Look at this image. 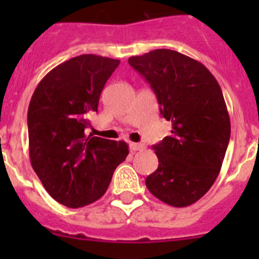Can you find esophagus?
I'll return each mask as SVG.
<instances>
[{
    "label": "esophagus",
    "mask_w": 259,
    "mask_h": 259,
    "mask_svg": "<svg viewBox=\"0 0 259 259\" xmlns=\"http://www.w3.org/2000/svg\"><path fill=\"white\" fill-rule=\"evenodd\" d=\"M130 149H132L133 151L143 150V149H144V144H139V143H130Z\"/></svg>",
    "instance_id": "obj_1"
}]
</instances>
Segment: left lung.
I'll list each match as a JSON object with an SVG mask.
<instances>
[{"instance_id":"left-lung-1","label":"left lung","mask_w":259,"mask_h":259,"mask_svg":"<svg viewBox=\"0 0 259 259\" xmlns=\"http://www.w3.org/2000/svg\"><path fill=\"white\" fill-rule=\"evenodd\" d=\"M127 62L150 83L171 135L153 145L159 165L149 192L171 207L199 200L215 182L231 138V120L218 81L202 62L158 49Z\"/></svg>"}]
</instances>
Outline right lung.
<instances>
[{"label": "right lung", "instance_id": "right-lung-1", "mask_svg": "<svg viewBox=\"0 0 259 259\" xmlns=\"http://www.w3.org/2000/svg\"><path fill=\"white\" fill-rule=\"evenodd\" d=\"M120 60L80 55L57 65L38 82L27 111L33 170L60 204L80 208L105 194L116 166L126 159L125 142L86 135L89 116Z\"/></svg>", "mask_w": 259, "mask_h": 259}]
</instances>
